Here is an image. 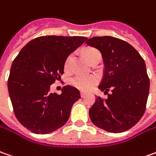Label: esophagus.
<instances>
[{"label": "esophagus", "instance_id": "34e87169", "mask_svg": "<svg viewBox=\"0 0 156 156\" xmlns=\"http://www.w3.org/2000/svg\"><path fill=\"white\" fill-rule=\"evenodd\" d=\"M86 95H87L86 93H83V92H81V93H80V97H81V98H84V97H86Z\"/></svg>", "mask_w": 156, "mask_h": 156}]
</instances>
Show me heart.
Instances as JSON below:
<instances>
[{"label":"heart","mask_w":156,"mask_h":156,"mask_svg":"<svg viewBox=\"0 0 156 156\" xmlns=\"http://www.w3.org/2000/svg\"><path fill=\"white\" fill-rule=\"evenodd\" d=\"M98 52L99 51H97L94 49H87V50L85 51L84 54H85L86 58L88 61L91 56H93L94 54H95V53H98ZM72 58H73L72 55H69L67 57L65 63H64L65 70H69V69ZM97 82H98V77L96 76H77L76 77H74L72 79V80H71L72 85L81 91L90 90Z\"/></svg>","instance_id":"1"}]
</instances>
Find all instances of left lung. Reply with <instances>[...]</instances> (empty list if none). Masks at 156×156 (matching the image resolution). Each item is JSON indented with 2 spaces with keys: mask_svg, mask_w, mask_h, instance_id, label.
<instances>
[{
  "mask_svg": "<svg viewBox=\"0 0 156 156\" xmlns=\"http://www.w3.org/2000/svg\"><path fill=\"white\" fill-rule=\"evenodd\" d=\"M102 55L105 71L99 89L112 94L103 100L96 98L89 109L91 121L112 133L126 131L143 117L149 92L146 64L127 42L111 36L94 37L86 41Z\"/></svg>",
  "mask_w": 156,
  "mask_h": 156,
  "instance_id": "left-lung-1",
  "label": "left lung"
}]
</instances>
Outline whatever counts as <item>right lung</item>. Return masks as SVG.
I'll list each match as a JSON object with an SVG mask.
<instances>
[{"label": "right lung", "instance_id": "1", "mask_svg": "<svg viewBox=\"0 0 156 156\" xmlns=\"http://www.w3.org/2000/svg\"><path fill=\"white\" fill-rule=\"evenodd\" d=\"M87 39L85 37L43 36L23 47L13 60L7 88L18 121L35 134H47L68 121L79 90L64 86L61 94L51 85L61 78L67 57Z\"/></svg>", "mask_w": 156, "mask_h": 156}]
</instances>
